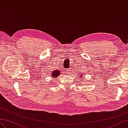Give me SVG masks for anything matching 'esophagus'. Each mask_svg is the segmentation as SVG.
Segmentation results:
<instances>
[{"label":"esophagus","instance_id":"1","mask_svg":"<svg viewBox=\"0 0 128 128\" xmlns=\"http://www.w3.org/2000/svg\"><path fill=\"white\" fill-rule=\"evenodd\" d=\"M66 72L67 74H68L71 73V70H70V69H69V68H68V69L66 70Z\"/></svg>","mask_w":128,"mask_h":128}]
</instances>
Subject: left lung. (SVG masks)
<instances>
[{
    "instance_id": "8db88e82",
    "label": "left lung",
    "mask_w": 128,
    "mask_h": 128,
    "mask_svg": "<svg viewBox=\"0 0 128 128\" xmlns=\"http://www.w3.org/2000/svg\"><path fill=\"white\" fill-rule=\"evenodd\" d=\"M81 76H83V75H82V74H80V77H81ZM83 78V77H81V78Z\"/></svg>"
}]
</instances>
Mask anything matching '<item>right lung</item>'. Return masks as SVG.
<instances>
[{
  "instance_id": "obj_1",
  "label": "right lung",
  "mask_w": 128,
  "mask_h": 128,
  "mask_svg": "<svg viewBox=\"0 0 128 128\" xmlns=\"http://www.w3.org/2000/svg\"><path fill=\"white\" fill-rule=\"evenodd\" d=\"M60 71H59L58 70H54L52 72V76L54 78H57L59 76V75L60 74Z\"/></svg>"
}]
</instances>
